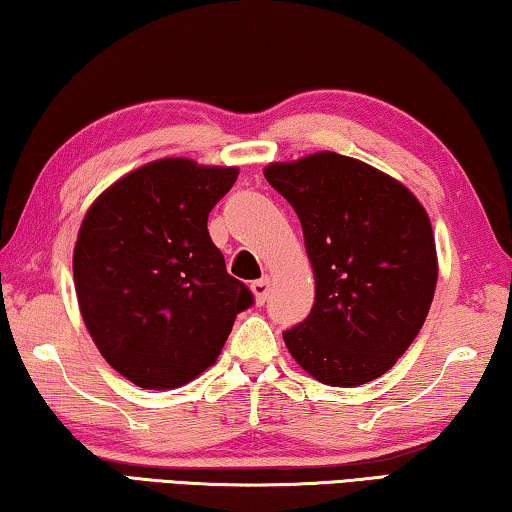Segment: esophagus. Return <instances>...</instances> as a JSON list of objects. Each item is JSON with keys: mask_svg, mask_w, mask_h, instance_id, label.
<instances>
[{"mask_svg": "<svg viewBox=\"0 0 512 512\" xmlns=\"http://www.w3.org/2000/svg\"><path fill=\"white\" fill-rule=\"evenodd\" d=\"M271 287H273L271 277H262V280H255L253 284H250V291H253L257 305H264V302L268 300V293H271Z\"/></svg>", "mask_w": 512, "mask_h": 512, "instance_id": "esophagus-1", "label": "esophagus"}]
</instances>
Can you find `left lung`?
Listing matches in <instances>:
<instances>
[{"label": "left lung", "instance_id": "left-lung-1", "mask_svg": "<svg viewBox=\"0 0 512 512\" xmlns=\"http://www.w3.org/2000/svg\"><path fill=\"white\" fill-rule=\"evenodd\" d=\"M314 271L307 320L284 332L298 366L327 386L368 384L409 350L429 314L438 253L429 214L400 180L334 151L271 162Z\"/></svg>", "mask_w": 512, "mask_h": 512}]
</instances>
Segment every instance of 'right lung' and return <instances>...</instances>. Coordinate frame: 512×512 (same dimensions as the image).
Here are the masks:
<instances>
[{"label":"right lung","mask_w":512,"mask_h":512,"mask_svg":"<svg viewBox=\"0 0 512 512\" xmlns=\"http://www.w3.org/2000/svg\"><path fill=\"white\" fill-rule=\"evenodd\" d=\"M237 176L160 158L103 189L83 216L74 246L83 323L101 357L146 391L180 388L214 366L253 302L207 232Z\"/></svg>","instance_id":"1"}]
</instances>
